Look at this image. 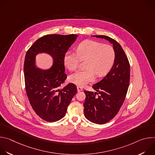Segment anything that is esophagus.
Wrapping results in <instances>:
<instances>
[{
	"label": "esophagus",
	"mask_w": 155,
	"mask_h": 155,
	"mask_svg": "<svg viewBox=\"0 0 155 155\" xmlns=\"http://www.w3.org/2000/svg\"><path fill=\"white\" fill-rule=\"evenodd\" d=\"M82 90H83V88L81 87L77 86V91H78V92H80V91H81Z\"/></svg>",
	"instance_id": "1"
}]
</instances>
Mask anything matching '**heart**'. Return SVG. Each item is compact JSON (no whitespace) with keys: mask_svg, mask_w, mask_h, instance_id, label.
<instances>
[{"mask_svg":"<svg viewBox=\"0 0 155 155\" xmlns=\"http://www.w3.org/2000/svg\"><path fill=\"white\" fill-rule=\"evenodd\" d=\"M115 58V51L111 45L86 40L77 46L76 53H65L64 63L69 71H75L78 68L81 60H86V69L78 71L69 77L71 83L84 86L94 80L95 74L98 77L105 75L112 68Z\"/></svg>","mask_w":155,"mask_h":155,"instance_id":"obj_1","label":"heart"}]
</instances>
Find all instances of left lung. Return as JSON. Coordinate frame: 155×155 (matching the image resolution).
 Returning a JSON list of instances; mask_svg holds the SVG:
<instances>
[{"instance_id":"8db88e82","label":"left lung","mask_w":155,"mask_h":155,"mask_svg":"<svg viewBox=\"0 0 155 155\" xmlns=\"http://www.w3.org/2000/svg\"><path fill=\"white\" fill-rule=\"evenodd\" d=\"M113 44L115 53L114 64L107 75L93 84L97 93L85 91L83 104L84 117L92 123L102 124L112 120L119 112L127 92L130 80V65L121 46L114 39L105 35H93Z\"/></svg>"}]
</instances>
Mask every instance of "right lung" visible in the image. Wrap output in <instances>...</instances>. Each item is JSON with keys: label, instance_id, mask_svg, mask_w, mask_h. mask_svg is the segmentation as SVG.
Listing matches in <instances>:
<instances>
[{"label": "right lung", "instance_id": "obj_1", "mask_svg": "<svg viewBox=\"0 0 155 155\" xmlns=\"http://www.w3.org/2000/svg\"><path fill=\"white\" fill-rule=\"evenodd\" d=\"M77 37L75 34L44 35L37 40L26 53L24 64L26 94L34 112L46 121L54 122L64 117L77 93V87L73 83L62 89L59 87L67 78L64 73V54ZM42 52L53 58L54 64L49 70L36 67V55Z\"/></svg>", "mask_w": 155, "mask_h": 155}]
</instances>
